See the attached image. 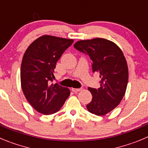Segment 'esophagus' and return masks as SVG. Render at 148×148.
I'll use <instances>...</instances> for the list:
<instances>
[{
	"instance_id": "34e87169",
	"label": "esophagus",
	"mask_w": 148,
	"mask_h": 148,
	"mask_svg": "<svg viewBox=\"0 0 148 148\" xmlns=\"http://www.w3.org/2000/svg\"><path fill=\"white\" fill-rule=\"evenodd\" d=\"M82 89V88H72V91H73V92H79V91H81Z\"/></svg>"
}]
</instances>
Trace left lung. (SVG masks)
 Here are the masks:
<instances>
[{
	"label": "left lung",
	"mask_w": 148,
	"mask_h": 148,
	"mask_svg": "<svg viewBox=\"0 0 148 148\" xmlns=\"http://www.w3.org/2000/svg\"><path fill=\"white\" fill-rule=\"evenodd\" d=\"M74 47L90 56L93 73L101 78L99 89L88 87L92 95L87 105L89 112L104 116L119 104L128 82V67L121 49L111 40L104 38L78 40Z\"/></svg>",
	"instance_id": "8db88e82"
}]
</instances>
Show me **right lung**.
Returning <instances> with one entry per match:
<instances>
[{
  "label": "right lung",
  "instance_id": "add662e5",
  "mask_svg": "<svg viewBox=\"0 0 148 148\" xmlns=\"http://www.w3.org/2000/svg\"><path fill=\"white\" fill-rule=\"evenodd\" d=\"M73 42L52 35H43L28 47L21 66V83L32 108L45 115L58 112L70 94L67 87L51 84L57 61Z\"/></svg>",
  "mask_w": 148,
  "mask_h": 148
}]
</instances>
